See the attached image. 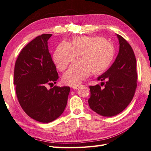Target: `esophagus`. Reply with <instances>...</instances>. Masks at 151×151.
<instances>
[{"mask_svg": "<svg viewBox=\"0 0 151 151\" xmlns=\"http://www.w3.org/2000/svg\"><path fill=\"white\" fill-rule=\"evenodd\" d=\"M80 86V85H75V86H72V88H73V89H77V88H79V87Z\"/></svg>", "mask_w": 151, "mask_h": 151, "instance_id": "obj_1", "label": "esophagus"}]
</instances>
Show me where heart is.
I'll return each instance as SVG.
<instances>
[{"label": "heart", "mask_w": 151, "mask_h": 151, "mask_svg": "<svg viewBox=\"0 0 151 151\" xmlns=\"http://www.w3.org/2000/svg\"><path fill=\"white\" fill-rule=\"evenodd\" d=\"M80 53L81 59L73 63L63 76L66 85H78L92 71L94 74L105 72L113 62L115 49L101 37H74L71 43L66 41L59 43L53 53V62L57 68L63 72Z\"/></svg>", "instance_id": "b5f03b06"}]
</instances>
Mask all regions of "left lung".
<instances>
[{
  "mask_svg": "<svg viewBox=\"0 0 151 151\" xmlns=\"http://www.w3.org/2000/svg\"><path fill=\"white\" fill-rule=\"evenodd\" d=\"M118 55L106 72L98 78L99 85L90 86L89 106L98 114L111 117L122 112L131 102L137 87L136 59L129 43L117 34Z\"/></svg>",
  "mask_w": 151,
  "mask_h": 151,
  "instance_id": "obj_1",
  "label": "left lung"
}]
</instances>
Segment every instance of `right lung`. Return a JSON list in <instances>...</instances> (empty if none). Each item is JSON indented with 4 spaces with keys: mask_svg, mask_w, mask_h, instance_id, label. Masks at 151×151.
Instances as JSON below:
<instances>
[{
    "mask_svg": "<svg viewBox=\"0 0 151 151\" xmlns=\"http://www.w3.org/2000/svg\"><path fill=\"white\" fill-rule=\"evenodd\" d=\"M52 34L37 37L22 48L14 68L15 91L19 103L30 118L41 123L54 121L64 112L69 86H46L56 83L59 76L49 53Z\"/></svg>",
    "mask_w": 151,
    "mask_h": 151,
    "instance_id": "obj_1",
    "label": "right lung"
}]
</instances>
